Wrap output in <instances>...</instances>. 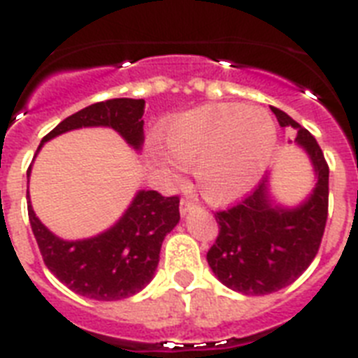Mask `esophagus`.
Listing matches in <instances>:
<instances>
[{
    "label": "esophagus",
    "instance_id": "obj_1",
    "mask_svg": "<svg viewBox=\"0 0 358 358\" xmlns=\"http://www.w3.org/2000/svg\"><path fill=\"white\" fill-rule=\"evenodd\" d=\"M194 207H196V201L192 200V198H182V201H180V213L182 214H187Z\"/></svg>",
    "mask_w": 358,
    "mask_h": 358
}]
</instances>
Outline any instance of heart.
Instances as JSON below:
<instances>
[{
	"instance_id": "heart-1",
	"label": "heart",
	"mask_w": 358,
	"mask_h": 358,
	"mask_svg": "<svg viewBox=\"0 0 358 358\" xmlns=\"http://www.w3.org/2000/svg\"><path fill=\"white\" fill-rule=\"evenodd\" d=\"M164 145L182 167H194L201 194L210 201L243 196L265 173L275 149V126L265 110L213 104L187 111L164 131ZM169 175L178 166L166 162Z\"/></svg>"
}]
</instances>
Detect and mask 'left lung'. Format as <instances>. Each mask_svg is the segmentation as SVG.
Listing matches in <instances>:
<instances>
[{
	"label": "left lung",
	"instance_id": "1",
	"mask_svg": "<svg viewBox=\"0 0 358 358\" xmlns=\"http://www.w3.org/2000/svg\"><path fill=\"white\" fill-rule=\"evenodd\" d=\"M281 127H292L310 155L317 183L312 196L297 209L270 205L266 180L225 210H216L217 236L207 252L216 278L231 290L265 295L288 287L308 268L319 252L328 220L329 167L308 129L285 111L272 108Z\"/></svg>",
	"mask_w": 358,
	"mask_h": 358
}]
</instances>
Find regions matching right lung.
I'll return each mask as SVG.
<instances>
[{"label": "right lung", "mask_w": 358, "mask_h": 358, "mask_svg": "<svg viewBox=\"0 0 358 358\" xmlns=\"http://www.w3.org/2000/svg\"><path fill=\"white\" fill-rule=\"evenodd\" d=\"M144 99H110L70 115L43 142L70 129L110 126L133 148L144 141ZM30 175V167H29ZM29 220L45 265L76 294L97 301H117L135 295L153 279L162 241L180 220V198L158 191H141L119 223L97 238L64 241L54 236L34 214Z\"/></svg>", "instance_id": "1"}]
</instances>
